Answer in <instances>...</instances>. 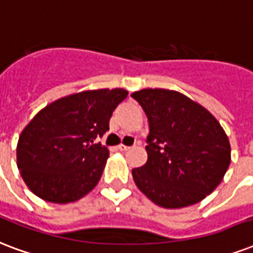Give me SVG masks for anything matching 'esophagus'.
I'll list each match as a JSON object with an SVG mask.
<instances>
[{"mask_svg":"<svg viewBox=\"0 0 253 253\" xmlns=\"http://www.w3.org/2000/svg\"><path fill=\"white\" fill-rule=\"evenodd\" d=\"M117 149H119V151H121V152H126V151H129V149H130V147H126V145H123V144H120L119 147H117Z\"/></svg>","mask_w":253,"mask_h":253,"instance_id":"obj_1","label":"esophagus"}]
</instances>
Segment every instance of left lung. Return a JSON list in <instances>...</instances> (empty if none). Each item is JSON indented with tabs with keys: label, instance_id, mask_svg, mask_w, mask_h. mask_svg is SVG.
<instances>
[{
	"label": "left lung",
	"instance_id": "obj_1",
	"mask_svg": "<svg viewBox=\"0 0 253 253\" xmlns=\"http://www.w3.org/2000/svg\"><path fill=\"white\" fill-rule=\"evenodd\" d=\"M148 117V160L132 170L138 189L163 208L201 201L223 180L231 147L219 121L181 93L142 89L132 93Z\"/></svg>",
	"mask_w": 253,
	"mask_h": 253
}]
</instances>
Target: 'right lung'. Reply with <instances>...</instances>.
<instances>
[{
	"mask_svg": "<svg viewBox=\"0 0 253 253\" xmlns=\"http://www.w3.org/2000/svg\"><path fill=\"white\" fill-rule=\"evenodd\" d=\"M128 92L98 89L76 93L43 108L22 130L17 165L36 196L65 204L85 196L101 177L109 151L96 138Z\"/></svg>",
	"mask_w": 253,
	"mask_h": 253,
	"instance_id": "add662e5",
	"label": "right lung"
}]
</instances>
